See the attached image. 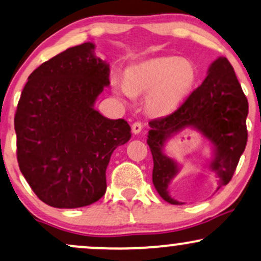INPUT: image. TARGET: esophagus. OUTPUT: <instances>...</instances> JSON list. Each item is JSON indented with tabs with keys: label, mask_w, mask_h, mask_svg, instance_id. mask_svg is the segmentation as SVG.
<instances>
[{
	"label": "esophagus",
	"mask_w": 261,
	"mask_h": 261,
	"mask_svg": "<svg viewBox=\"0 0 261 261\" xmlns=\"http://www.w3.org/2000/svg\"><path fill=\"white\" fill-rule=\"evenodd\" d=\"M131 128H133L134 134H140L141 130H142V124L140 121H135L133 125H131Z\"/></svg>",
	"instance_id": "obj_1"
}]
</instances>
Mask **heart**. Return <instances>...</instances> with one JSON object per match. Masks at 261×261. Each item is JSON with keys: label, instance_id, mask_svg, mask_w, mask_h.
Wrapping results in <instances>:
<instances>
[{"label": "heart", "instance_id": "heart-1", "mask_svg": "<svg viewBox=\"0 0 261 261\" xmlns=\"http://www.w3.org/2000/svg\"><path fill=\"white\" fill-rule=\"evenodd\" d=\"M196 81L193 63L171 56L135 64L126 70L125 80L113 77L112 85L115 95L125 99L147 93V109L162 115L176 109L192 92Z\"/></svg>", "mask_w": 261, "mask_h": 261}]
</instances>
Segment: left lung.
<instances>
[{"label":"left lung","instance_id":"left-lung-1","mask_svg":"<svg viewBox=\"0 0 261 261\" xmlns=\"http://www.w3.org/2000/svg\"><path fill=\"white\" fill-rule=\"evenodd\" d=\"M248 100L227 58L210 65L208 76L171 114L149 121L148 143L153 156V185L168 203L180 205L169 194V185L178 166L163 152L164 143L182 128L193 126L214 146L210 169L216 191L231 181L248 140Z\"/></svg>","mask_w":261,"mask_h":261}]
</instances>
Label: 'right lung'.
Here are the masks:
<instances>
[{"label": "right lung", "instance_id": "add662e5", "mask_svg": "<svg viewBox=\"0 0 261 261\" xmlns=\"http://www.w3.org/2000/svg\"><path fill=\"white\" fill-rule=\"evenodd\" d=\"M95 45L70 47L35 69L14 117L17 159L31 190L55 208L95 203L107 190L112 153L131 137L124 119L93 108L109 84V65Z\"/></svg>", "mask_w": 261, "mask_h": 261}]
</instances>
